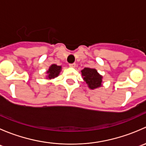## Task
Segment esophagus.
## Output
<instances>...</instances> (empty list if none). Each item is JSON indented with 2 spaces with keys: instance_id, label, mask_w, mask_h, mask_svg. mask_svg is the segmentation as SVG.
<instances>
[{
  "instance_id": "34e87169",
  "label": "esophagus",
  "mask_w": 146,
  "mask_h": 146,
  "mask_svg": "<svg viewBox=\"0 0 146 146\" xmlns=\"http://www.w3.org/2000/svg\"><path fill=\"white\" fill-rule=\"evenodd\" d=\"M76 64H69V66H70V67H71V68H75V67H76Z\"/></svg>"
}]
</instances>
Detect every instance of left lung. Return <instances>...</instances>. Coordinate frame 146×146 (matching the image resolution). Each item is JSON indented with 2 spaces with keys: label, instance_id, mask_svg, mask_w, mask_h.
Returning <instances> with one entry per match:
<instances>
[{
  "label": "left lung",
  "instance_id": "left-lung-1",
  "mask_svg": "<svg viewBox=\"0 0 146 146\" xmlns=\"http://www.w3.org/2000/svg\"><path fill=\"white\" fill-rule=\"evenodd\" d=\"M81 73L84 81L86 82L89 88L93 90L102 86V76L98 73L96 69L85 68L81 70Z\"/></svg>",
  "mask_w": 146,
  "mask_h": 146
}]
</instances>
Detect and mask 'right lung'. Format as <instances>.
<instances>
[{
	"instance_id": "add662e5",
	"label": "right lung",
	"mask_w": 146,
	"mask_h": 146,
	"mask_svg": "<svg viewBox=\"0 0 146 146\" xmlns=\"http://www.w3.org/2000/svg\"><path fill=\"white\" fill-rule=\"evenodd\" d=\"M61 70V66H57L56 64H52L51 66L49 67L48 70L46 71L47 75V79H51L55 78L56 77L59 75L60 72Z\"/></svg>"
}]
</instances>
